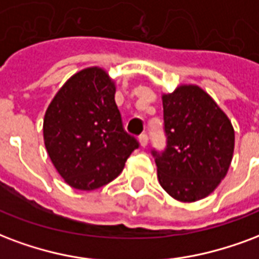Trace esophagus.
Instances as JSON below:
<instances>
[{"label": "esophagus", "mask_w": 259, "mask_h": 259, "mask_svg": "<svg viewBox=\"0 0 259 259\" xmlns=\"http://www.w3.org/2000/svg\"><path fill=\"white\" fill-rule=\"evenodd\" d=\"M139 141H140V145H141V147H143V148H145V147H147V144H148V136L145 135H141L139 137Z\"/></svg>", "instance_id": "obj_1"}]
</instances>
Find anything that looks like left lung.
<instances>
[{
	"label": "left lung",
	"instance_id": "8db88e82",
	"mask_svg": "<svg viewBox=\"0 0 259 259\" xmlns=\"http://www.w3.org/2000/svg\"><path fill=\"white\" fill-rule=\"evenodd\" d=\"M162 100L166 148L152 149L159 184L180 202H196L227 176L235 132L224 111L199 86H180Z\"/></svg>",
	"mask_w": 259,
	"mask_h": 259
}]
</instances>
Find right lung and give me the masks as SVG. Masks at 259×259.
I'll return each mask as SVG.
<instances>
[{
	"mask_svg": "<svg viewBox=\"0 0 259 259\" xmlns=\"http://www.w3.org/2000/svg\"><path fill=\"white\" fill-rule=\"evenodd\" d=\"M44 140L59 174L81 191L111 183L140 147L123 129L114 81L99 67L76 72L57 92L44 118Z\"/></svg>",
	"mask_w": 259,
	"mask_h": 259,
	"instance_id": "right-lung-1",
	"label": "right lung"
}]
</instances>
